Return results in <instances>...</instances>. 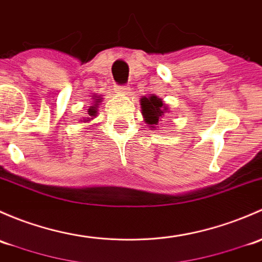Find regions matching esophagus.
<instances>
[{"label": "esophagus", "instance_id": "34e87169", "mask_svg": "<svg viewBox=\"0 0 262 262\" xmlns=\"http://www.w3.org/2000/svg\"><path fill=\"white\" fill-rule=\"evenodd\" d=\"M116 91H117L118 93H130V87H128V84L117 85Z\"/></svg>", "mask_w": 262, "mask_h": 262}]
</instances>
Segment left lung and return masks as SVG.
<instances>
[{"label": "left lung", "mask_w": 262, "mask_h": 262, "mask_svg": "<svg viewBox=\"0 0 262 262\" xmlns=\"http://www.w3.org/2000/svg\"><path fill=\"white\" fill-rule=\"evenodd\" d=\"M141 103V112L144 116V120L147 125H150L151 128L158 125L159 120L164 116V113L168 111V107L163 103V99H160L156 96L142 97L140 99Z\"/></svg>", "instance_id": "1"}]
</instances>
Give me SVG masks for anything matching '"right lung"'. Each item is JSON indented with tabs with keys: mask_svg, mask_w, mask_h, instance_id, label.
I'll return each mask as SVG.
<instances>
[{
	"mask_svg": "<svg viewBox=\"0 0 262 262\" xmlns=\"http://www.w3.org/2000/svg\"><path fill=\"white\" fill-rule=\"evenodd\" d=\"M99 102H101V98L97 99L96 104H94V106H91V107H90V110H88V116H90V117L84 118V120H83V122H88V121L93 120V118L96 117V115H97V107H98ZM80 121H82V120H80Z\"/></svg>",
	"mask_w": 262,
	"mask_h": 262,
	"instance_id": "add662e5",
	"label": "right lung"
}]
</instances>
